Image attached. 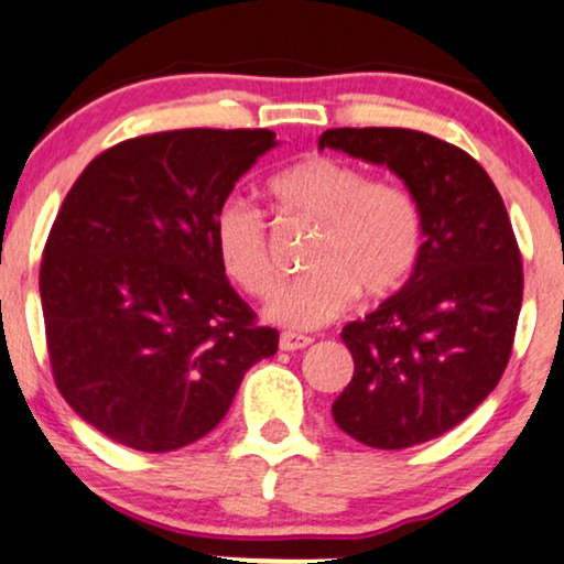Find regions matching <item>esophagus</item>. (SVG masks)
Segmentation results:
<instances>
[{
	"label": "esophagus",
	"mask_w": 564,
	"mask_h": 564,
	"mask_svg": "<svg viewBox=\"0 0 564 564\" xmlns=\"http://www.w3.org/2000/svg\"><path fill=\"white\" fill-rule=\"evenodd\" d=\"M312 344L310 335L304 333H283L281 340H278V346H281V351H299V348H306Z\"/></svg>",
	"instance_id": "1"
}]
</instances>
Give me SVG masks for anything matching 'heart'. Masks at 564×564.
<instances>
[{
    "label": "heart",
    "mask_w": 564,
    "mask_h": 564,
    "mask_svg": "<svg viewBox=\"0 0 564 564\" xmlns=\"http://www.w3.org/2000/svg\"><path fill=\"white\" fill-rule=\"evenodd\" d=\"M286 216L319 229L310 254L312 273L291 281L265 306L270 323L306 330L340 317L356 291L388 299L401 291L422 258V210L403 184L377 182L354 163L310 155L268 184ZM213 245L224 273L249 296L273 294L278 275L270 260L262 213L229 197L213 216Z\"/></svg>",
    "instance_id": "b5f03b06"
}]
</instances>
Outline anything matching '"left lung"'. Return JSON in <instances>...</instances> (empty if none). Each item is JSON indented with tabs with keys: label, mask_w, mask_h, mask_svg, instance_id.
I'll list each match as a JSON object with an SVG mask.
<instances>
[{
	"label": "left lung",
	"mask_w": 564,
	"mask_h": 564,
	"mask_svg": "<svg viewBox=\"0 0 564 564\" xmlns=\"http://www.w3.org/2000/svg\"><path fill=\"white\" fill-rule=\"evenodd\" d=\"M323 148L401 176L424 226L405 286L340 333L354 377L333 419L361 445H422L458 426L508 367L523 302L516 234L487 171L451 142L401 127H340L319 134Z\"/></svg>",
	"instance_id": "8db88e82"
}]
</instances>
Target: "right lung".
Returning a JSON list of instances; mask_svg holds the SVG:
<instances>
[{"label": "right lung", "mask_w": 564, "mask_h": 564, "mask_svg": "<svg viewBox=\"0 0 564 564\" xmlns=\"http://www.w3.org/2000/svg\"><path fill=\"white\" fill-rule=\"evenodd\" d=\"M270 130H171L96 155L64 197L41 260L54 382L119 445L171 453L216 430L241 377L278 351L231 289L213 216Z\"/></svg>", "instance_id": "1"}]
</instances>
